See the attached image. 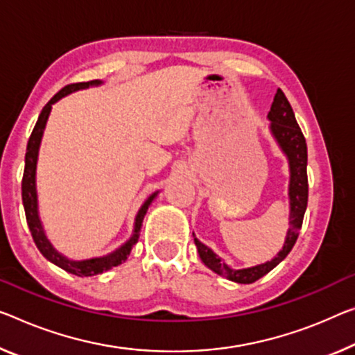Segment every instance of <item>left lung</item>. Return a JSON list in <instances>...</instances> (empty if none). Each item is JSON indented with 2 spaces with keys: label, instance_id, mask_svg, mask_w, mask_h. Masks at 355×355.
Returning <instances> with one entry per match:
<instances>
[{
  "label": "left lung",
  "instance_id": "8db88e82",
  "mask_svg": "<svg viewBox=\"0 0 355 355\" xmlns=\"http://www.w3.org/2000/svg\"><path fill=\"white\" fill-rule=\"evenodd\" d=\"M268 119L271 121L270 130L271 135L279 144L281 150L284 152L288 160V170H291V182H288V200H291V216H288V228L284 248L279 250V254L275 259L266 261V263L250 266V268L243 270H233L227 263H223L220 257L212 252V250L205 246L203 243L195 238V246L198 249L200 259L203 263L208 266L217 275H220L227 279L238 284H252L266 272H270L275 266H277L284 260L288 252H291L293 244H295L300 228H302L304 211L308 206V174H306V165H308V149H306V139L300 130L295 114L291 103L284 95V92L277 89L275 100H272L271 109L268 112Z\"/></svg>",
  "mask_w": 355,
  "mask_h": 355
}]
</instances>
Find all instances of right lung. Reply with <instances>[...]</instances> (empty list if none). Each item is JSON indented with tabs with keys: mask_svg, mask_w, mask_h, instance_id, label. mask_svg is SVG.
I'll use <instances>...</instances> for the list:
<instances>
[{
	"mask_svg": "<svg viewBox=\"0 0 355 355\" xmlns=\"http://www.w3.org/2000/svg\"><path fill=\"white\" fill-rule=\"evenodd\" d=\"M103 84L101 80H90V83H78V84H69L67 87H63L62 90L58 92L57 95H53L51 98V101L42 107V111L37 117V122L33 128L31 136L28 139V144H26V154H25V171H24V179H21V201H24V208H25V216H26V223H28L31 236L35 239V244L40 249V252L44 255V257L52 261L53 265L60 266L64 271L71 272V275H76L79 277L84 276H95V275H101L107 270H111L112 266L121 265L122 261L127 260V257L132 252V248L138 243L139 239V232L141 227H143V219L146 216L147 209L157 193H152L149 198L144 201V205L141 206V209L138 211L135 219V230L132 238L128 239L127 243L122 244L121 248L114 250V252L105 255V257H96V259H89V260H69L57 252L53 246L49 241L44 228H42V223L40 220V214H37V195H36V163H37V152H40V144L42 139V133H44L46 128V122L49 119V114H51V109L53 103H57L60 98L67 96L69 94H73L76 90H83V89H89L92 85H100Z\"/></svg>",
	"mask_w": 355,
	"mask_h": 355,
	"instance_id": "right-lung-1",
	"label": "right lung"
}]
</instances>
